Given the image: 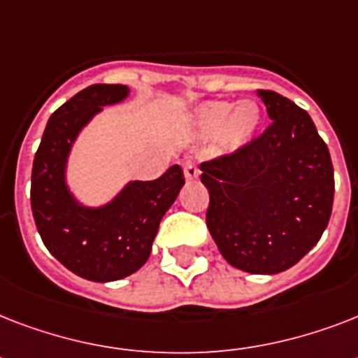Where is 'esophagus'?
I'll return each instance as SVG.
<instances>
[{"instance_id":"obj_1","label":"esophagus","mask_w":358,"mask_h":358,"mask_svg":"<svg viewBox=\"0 0 358 358\" xmlns=\"http://www.w3.org/2000/svg\"><path fill=\"white\" fill-rule=\"evenodd\" d=\"M184 174H185V178L195 180V178H199L201 169H199V165H196L193 159H187V162H184Z\"/></svg>"}]
</instances>
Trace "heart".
Returning a JSON list of instances; mask_svg holds the SVG:
<instances>
[{
    "mask_svg": "<svg viewBox=\"0 0 358 358\" xmlns=\"http://www.w3.org/2000/svg\"><path fill=\"white\" fill-rule=\"evenodd\" d=\"M262 113L255 102H206L195 111V129L201 137L217 134L221 150L230 152L245 145L260 126Z\"/></svg>",
    "mask_w": 358,
    "mask_h": 358,
    "instance_id": "b5f03b06",
    "label": "heart"
}]
</instances>
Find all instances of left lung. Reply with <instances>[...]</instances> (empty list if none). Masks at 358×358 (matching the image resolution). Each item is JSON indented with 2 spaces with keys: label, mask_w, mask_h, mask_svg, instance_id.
Segmentation results:
<instances>
[{
  "label": "left lung",
  "mask_w": 358,
  "mask_h": 358,
  "mask_svg": "<svg viewBox=\"0 0 358 358\" xmlns=\"http://www.w3.org/2000/svg\"><path fill=\"white\" fill-rule=\"evenodd\" d=\"M271 124L230 154L201 165L206 224L230 266L273 275L295 266L327 229L334 171L310 115L258 89Z\"/></svg>",
  "instance_id": "left-lung-1"
}]
</instances>
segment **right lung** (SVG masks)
Wrapping results in <instances>:
<instances>
[{
  "instance_id": "obj_1",
  "label": "right lung",
  "mask_w": 358,
  "mask_h": 358,
  "mask_svg": "<svg viewBox=\"0 0 358 358\" xmlns=\"http://www.w3.org/2000/svg\"><path fill=\"white\" fill-rule=\"evenodd\" d=\"M128 96L126 85L96 83L50 117L31 171V210L46 249L70 271L94 282L128 277L150 256L159 221L176 201L184 173L173 165L152 182H129L113 202L85 208L64 182L66 157L80 129Z\"/></svg>"
}]
</instances>
